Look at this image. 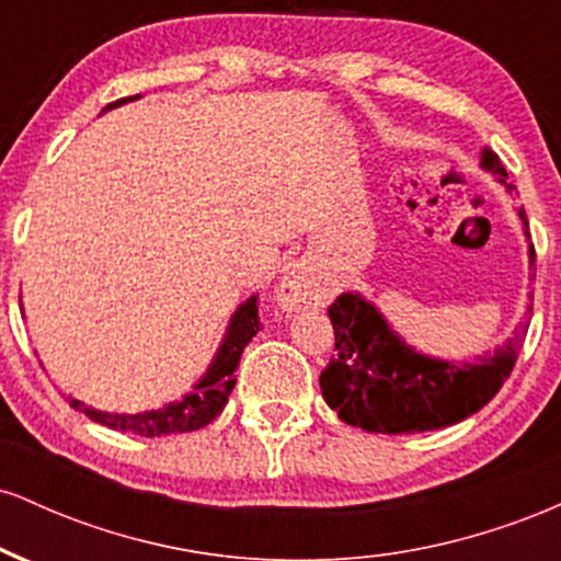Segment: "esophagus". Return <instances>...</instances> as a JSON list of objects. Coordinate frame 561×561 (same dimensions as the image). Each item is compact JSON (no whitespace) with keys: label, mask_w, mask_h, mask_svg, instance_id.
<instances>
[{"label":"esophagus","mask_w":561,"mask_h":561,"mask_svg":"<svg viewBox=\"0 0 561 561\" xmlns=\"http://www.w3.org/2000/svg\"><path fill=\"white\" fill-rule=\"evenodd\" d=\"M276 298H279V306L287 308V311H298V308L319 306L324 300V289L311 274L302 272V268H293L285 279H282L279 289H276Z\"/></svg>","instance_id":"obj_1"}]
</instances>
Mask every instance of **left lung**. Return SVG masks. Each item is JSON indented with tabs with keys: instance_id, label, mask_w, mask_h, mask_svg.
<instances>
[{
	"instance_id": "obj_1",
	"label": "left lung",
	"mask_w": 561,
	"mask_h": 561,
	"mask_svg": "<svg viewBox=\"0 0 561 561\" xmlns=\"http://www.w3.org/2000/svg\"><path fill=\"white\" fill-rule=\"evenodd\" d=\"M482 165L514 190L493 150H482ZM519 218L527 227L523 208ZM527 308L533 313V306ZM327 313L334 330V356L319 377L324 401L345 424L382 435L440 430L472 416L512 375L527 334L523 324L493 358L450 364L403 345L377 308L358 295L343 293Z\"/></svg>"
}]
</instances>
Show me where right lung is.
<instances>
[{
  "mask_svg": "<svg viewBox=\"0 0 561 561\" xmlns=\"http://www.w3.org/2000/svg\"><path fill=\"white\" fill-rule=\"evenodd\" d=\"M139 94L124 96V100H115L105 111L124 105L128 100H137ZM261 330L259 321V295H253L248 302H242L237 308V313L231 317L227 340L218 347V356L214 366L208 369V375L199 379L195 385V392L184 396L182 401L163 405L158 411H145V414H107V411L89 409L79 401H70L73 409L83 411L92 422L105 424L111 430H121V433H134L141 437H160V435H182L192 433V430L205 427L221 414V409L229 401V392L234 388V369L240 364V356L244 345L253 340V334Z\"/></svg>",
  "mask_w": 561,
  "mask_h": 561,
  "instance_id": "1",
  "label": "right lung"
}]
</instances>
